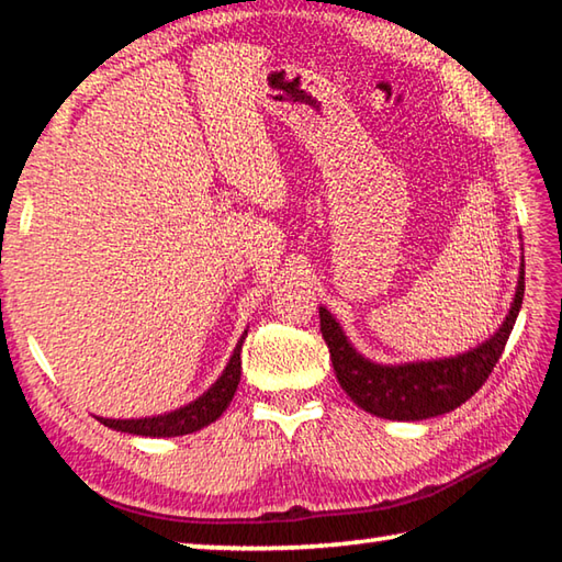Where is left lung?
I'll return each instance as SVG.
<instances>
[{
	"instance_id": "obj_1",
	"label": "left lung",
	"mask_w": 562,
	"mask_h": 562,
	"mask_svg": "<svg viewBox=\"0 0 562 562\" xmlns=\"http://www.w3.org/2000/svg\"><path fill=\"white\" fill-rule=\"evenodd\" d=\"M522 274L526 272L520 265L516 294H513L503 325L479 347L456 357L376 364V361L361 357L349 345L345 329L331 317V312L319 307V329L329 347L339 386L364 412L389 418V422H422V418L453 412L456 406H461L465 398L479 392L506 349L522 304V290H526Z\"/></svg>"
}]
</instances>
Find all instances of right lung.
<instances>
[{
    "instance_id": "obj_1",
    "label": "right lung",
    "mask_w": 562,
    "mask_h": 562,
    "mask_svg": "<svg viewBox=\"0 0 562 562\" xmlns=\"http://www.w3.org/2000/svg\"><path fill=\"white\" fill-rule=\"evenodd\" d=\"M247 337V329L243 331L240 341L233 351L231 361L223 369V374L217 376V382L207 389L203 396H198L195 402H190L186 406L176 408V412L160 414V416H146V418H103L97 416L103 426H109L113 431H123V434H133V436H154V439H160V436H186L193 431H201L203 426L213 424L215 418H221V414L227 408V404L233 402L235 389L240 384V351H243V341Z\"/></svg>"
}]
</instances>
